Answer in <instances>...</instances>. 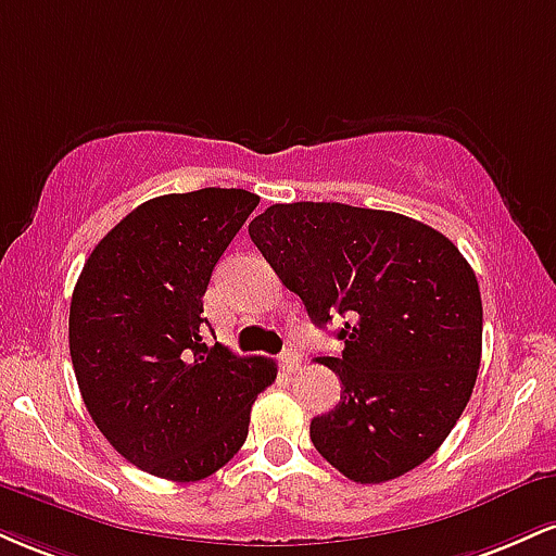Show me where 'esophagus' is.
I'll return each mask as SVG.
<instances>
[{
  "instance_id": "1",
  "label": "esophagus",
  "mask_w": 556,
  "mask_h": 556,
  "mask_svg": "<svg viewBox=\"0 0 556 556\" xmlns=\"http://www.w3.org/2000/svg\"><path fill=\"white\" fill-rule=\"evenodd\" d=\"M279 366H282V371L287 374H295L300 368V355L292 353V350H285V353L279 355Z\"/></svg>"
}]
</instances>
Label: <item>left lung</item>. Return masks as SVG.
<instances>
[{"label":"left lung","instance_id":"left-lung-1","mask_svg":"<svg viewBox=\"0 0 556 556\" xmlns=\"http://www.w3.org/2000/svg\"><path fill=\"white\" fill-rule=\"evenodd\" d=\"M248 235L311 321L337 331L334 410L311 442L355 483H384L429 460L455 429L481 366L478 279L455 242L394 212L348 203H274Z\"/></svg>","mask_w":556,"mask_h":556}]
</instances>
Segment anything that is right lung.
<instances>
[{
	"label": "right lung",
	"mask_w": 556,
	"mask_h": 556,
	"mask_svg": "<svg viewBox=\"0 0 556 556\" xmlns=\"http://www.w3.org/2000/svg\"><path fill=\"white\" fill-rule=\"evenodd\" d=\"M258 195L203 188L140 203L93 248L70 303V358L93 424L127 463L188 483L245 444L266 358L206 342L203 295Z\"/></svg>",
	"instance_id": "obj_1"
}]
</instances>
